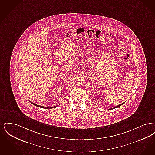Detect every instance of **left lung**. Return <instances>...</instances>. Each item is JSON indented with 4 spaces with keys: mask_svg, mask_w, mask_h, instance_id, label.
<instances>
[{
    "mask_svg": "<svg viewBox=\"0 0 155 155\" xmlns=\"http://www.w3.org/2000/svg\"><path fill=\"white\" fill-rule=\"evenodd\" d=\"M124 103H124H121V104H119V105H118V106H116V107H113V108H111V109H110V110H111V109H115V108H116V107H119V106H121L122 104H123Z\"/></svg>",
    "mask_w": 155,
    "mask_h": 155,
    "instance_id": "left-lung-1",
    "label": "left lung"
}]
</instances>
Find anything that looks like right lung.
Segmentation results:
<instances>
[{
	"label": "right lung",
	"mask_w": 155,
	"mask_h": 155,
	"mask_svg": "<svg viewBox=\"0 0 155 155\" xmlns=\"http://www.w3.org/2000/svg\"><path fill=\"white\" fill-rule=\"evenodd\" d=\"M31 103H32V104H33L34 105L36 106H37V107H39L44 108V109H52V107H44V106H39V105H38V104H37L32 103V102H31Z\"/></svg>",
	"instance_id": "obj_1"
}]
</instances>
